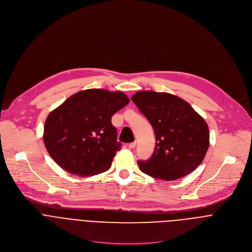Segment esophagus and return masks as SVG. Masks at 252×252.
I'll return each mask as SVG.
<instances>
[{
  "label": "esophagus",
  "instance_id": "esophagus-1",
  "mask_svg": "<svg viewBox=\"0 0 252 252\" xmlns=\"http://www.w3.org/2000/svg\"><path fill=\"white\" fill-rule=\"evenodd\" d=\"M128 147H129V149H134V148L136 147V142H132V143H130V144L128 145Z\"/></svg>",
  "mask_w": 252,
  "mask_h": 252
}]
</instances>
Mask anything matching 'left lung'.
Listing matches in <instances>:
<instances>
[{"mask_svg":"<svg viewBox=\"0 0 252 252\" xmlns=\"http://www.w3.org/2000/svg\"><path fill=\"white\" fill-rule=\"evenodd\" d=\"M149 120L156 135V147L148 160H138L144 173L162 180H175L194 171L209 148L205 120L182 98L153 91L132 96Z\"/></svg>","mask_w":252,"mask_h":252,"instance_id":"8db88e82","label":"left lung"}]
</instances>
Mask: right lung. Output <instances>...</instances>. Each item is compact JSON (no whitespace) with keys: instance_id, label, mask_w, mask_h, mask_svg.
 I'll list each match as a JSON object with an SVG mask.
<instances>
[{"instance_id":"obj_1","label":"right lung","mask_w":252,"mask_h":252,"mask_svg":"<svg viewBox=\"0 0 252 252\" xmlns=\"http://www.w3.org/2000/svg\"><path fill=\"white\" fill-rule=\"evenodd\" d=\"M121 92L91 89L67 98L50 112L44 145L58 165L78 176L108 170L121 149L111 117L129 103Z\"/></svg>"}]
</instances>
